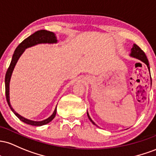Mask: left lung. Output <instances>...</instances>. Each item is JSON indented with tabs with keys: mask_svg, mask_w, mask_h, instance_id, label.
<instances>
[{
	"mask_svg": "<svg viewBox=\"0 0 156 156\" xmlns=\"http://www.w3.org/2000/svg\"><path fill=\"white\" fill-rule=\"evenodd\" d=\"M130 56L131 57H133V58L139 59V60L141 61V62H143L144 63L146 64L147 66L149 71H150V66H149L148 59H147V57H146V55H145L144 52L143 51L141 50V48H140L137 45L133 44V48H131V52L130 54ZM87 117H88V119H90V122H91L94 125H97L95 123H94V121L91 119V118H90V116H89L88 112H87Z\"/></svg>",
	"mask_w": 156,
	"mask_h": 156,
	"instance_id": "obj_1",
	"label": "left lung"
}]
</instances>
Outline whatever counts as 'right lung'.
Listing matches in <instances>:
<instances>
[{"label": "right lung", "instance_id": "obj_1", "mask_svg": "<svg viewBox=\"0 0 156 156\" xmlns=\"http://www.w3.org/2000/svg\"><path fill=\"white\" fill-rule=\"evenodd\" d=\"M57 43V37H56L55 34L54 32H51V31L47 30H40L36 31L34 34H32L31 35L28 37L26 39L24 40L17 47L15 52H14L13 56H12V61L11 63L9 65V67L7 71H6V76H5V88H6V101H7L10 109H11L12 111L15 113V116H16L20 121H22L24 123L27 124V125H30L33 126H42L49 123L50 122H51V121L54 119V118H55L56 116V113H57V106H56L55 111L52 113L51 116L48 117L46 119L43 121H38L37 122V121L28 119L24 118V117L20 116V114H18V113L12 108L11 104H10L9 100V83L10 80H11L12 72H13V70L15 69V65H16L17 60L20 58V56L23 55V53L25 51V49H26V48L31 46H34V45H36L37 44H42V43L54 44V43Z\"/></svg>", "mask_w": 156, "mask_h": 156}]
</instances>
